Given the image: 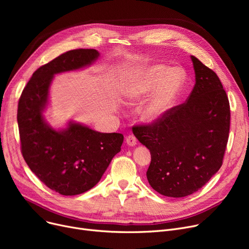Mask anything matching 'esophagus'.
I'll return each instance as SVG.
<instances>
[{
    "mask_svg": "<svg viewBox=\"0 0 249 249\" xmlns=\"http://www.w3.org/2000/svg\"><path fill=\"white\" fill-rule=\"evenodd\" d=\"M126 143H127V145H129V146H135L137 144V140H136L135 136L129 135V136L126 137Z\"/></svg>",
    "mask_w": 249,
    "mask_h": 249,
    "instance_id": "esophagus-1",
    "label": "esophagus"
}]
</instances>
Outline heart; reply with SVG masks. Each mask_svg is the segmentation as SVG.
<instances>
[{"mask_svg":"<svg viewBox=\"0 0 249 249\" xmlns=\"http://www.w3.org/2000/svg\"><path fill=\"white\" fill-rule=\"evenodd\" d=\"M185 84V74L178 69L168 70L162 64L139 68L123 89L128 103L150 97L141 110V119L147 124L158 122L171 109Z\"/></svg>","mask_w":249,"mask_h":249,"instance_id":"obj_1","label":"heart"}]
</instances>
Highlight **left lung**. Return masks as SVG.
<instances>
[{
	"mask_svg": "<svg viewBox=\"0 0 249 249\" xmlns=\"http://www.w3.org/2000/svg\"><path fill=\"white\" fill-rule=\"evenodd\" d=\"M196 84L186 103L158 122L134 126L151 154L146 172L153 190L172 198L199 191L219 171L230 129V106L217 74L191 55Z\"/></svg>",
	"mask_w": 249,
	"mask_h": 249,
	"instance_id": "8db88e82",
	"label": "left lung"
}]
</instances>
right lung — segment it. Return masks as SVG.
<instances>
[{"mask_svg":"<svg viewBox=\"0 0 249 249\" xmlns=\"http://www.w3.org/2000/svg\"><path fill=\"white\" fill-rule=\"evenodd\" d=\"M99 57L96 49L65 52L32 74L19 100L23 158L45 186L63 196L80 195L95 187L124 140L120 133H101L72 120L55 129L43 115L54 75L88 68Z\"/></svg>","mask_w":249,"mask_h":249,"instance_id":"obj_1","label":"right lung"}]
</instances>
